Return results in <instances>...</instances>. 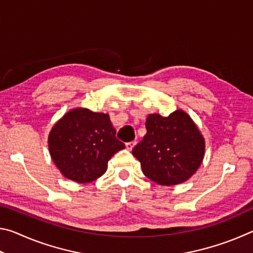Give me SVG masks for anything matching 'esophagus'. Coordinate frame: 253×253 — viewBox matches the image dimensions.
I'll return each mask as SVG.
<instances>
[{
	"label": "esophagus",
	"mask_w": 253,
	"mask_h": 253,
	"mask_svg": "<svg viewBox=\"0 0 253 253\" xmlns=\"http://www.w3.org/2000/svg\"><path fill=\"white\" fill-rule=\"evenodd\" d=\"M136 145V142L134 140V142H129V143H126V148L128 149V151H131L132 148H134V146Z\"/></svg>",
	"instance_id": "34e87169"
}]
</instances>
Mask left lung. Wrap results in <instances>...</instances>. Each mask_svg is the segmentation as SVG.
<instances>
[{
    "mask_svg": "<svg viewBox=\"0 0 253 253\" xmlns=\"http://www.w3.org/2000/svg\"><path fill=\"white\" fill-rule=\"evenodd\" d=\"M146 135L132 148L143 173L161 185L187 181L203 161L205 143L199 128L183 110L168 117L148 115Z\"/></svg>",
    "mask_w": 253,
    "mask_h": 253,
    "instance_id": "8db88e82",
    "label": "left lung"
}]
</instances>
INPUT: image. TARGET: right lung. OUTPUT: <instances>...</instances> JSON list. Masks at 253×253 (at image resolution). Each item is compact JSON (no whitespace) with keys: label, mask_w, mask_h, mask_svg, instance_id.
<instances>
[{"label":"right lung","mask_w":253,"mask_h":253,"mask_svg":"<svg viewBox=\"0 0 253 253\" xmlns=\"http://www.w3.org/2000/svg\"><path fill=\"white\" fill-rule=\"evenodd\" d=\"M48 142L55 166L63 176L78 183L100 177L114 154L125 148L109 115L85 108L68 111L52 127Z\"/></svg>","instance_id":"right-lung-1"}]
</instances>
